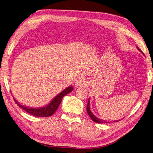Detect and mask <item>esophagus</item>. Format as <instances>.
Segmentation results:
<instances>
[{"label": "esophagus", "mask_w": 153, "mask_h": 153, "mask_svg": "<svg viewBox=\"0 0 153 153\" xmlns=\"http://www.w3.org/2000/svg\"><path fill=\"white\" fill-rule=\"evenodd\" d=\"M75 85L77 88H81L82 86H85L86 85V81L82 77L78 78L76 81Z\"/></svg>", "instance_id": "obj_1"}]
</instances>
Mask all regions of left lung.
Instances as JSON below:
<instances>
[{
	"mask_svg": "<svg viewBox=\"0 0 153 153\" xmlns=\"http://www.w3.org/2000/svg\"><path fill=\"white\" fill-rule=\"evenodd\" d=\"M137 48H138V50H139V51H140L141 52H142V53L143 54V55H144V54L142 53V51L140 50V49L137 47ZM90 99L89 98V100H88V105H87V108H86V110H87V112H88V115L90 116V117H91V119L93 121H95V122H96V123H109V121H105V120H101V119H100V118H98V117H96L94 114H93L92 113V112L91 111V110H90ZM122 120V119H121ZM118 121H120V120H114V122H117Z\"/></svg>",
	"mask_w": 153,
	"mask_h": 153,
	"instance_id": "8db88e82",
	"label": "left lung"
}]
</instances>
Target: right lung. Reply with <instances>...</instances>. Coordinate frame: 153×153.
I'll list each match as a JSON object with an SVG mask.
<instances>
[{
  "label": "right lung",
  "mask_w": 153,
  "mask_h": 153,
  "mask_svg": "<svg viewBox=\"0 0 153 153\" xmlns=\"http://www.w3.org/2000/svg\"><path fill=\"white\" fill-rule=\"evenodd\" d=\"M74 90L72 86H69L66 89L62 91L61 93H59L58 95H56L51 102L48 103V105L42 107H38V108H32L26 107L20 104L19 102H18L15 98H14V100L17 103V105L21 107L24 111H25L28 114H30L33 116L36 117H49L52 116L54 113L55 112L58 107L60 105V103L63 97L67 95Z\"/></svg>",
  "instance_id": "right-lung-1"
}]
</instances>
